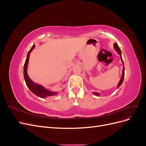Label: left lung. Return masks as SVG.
Returning a JSON list of instances; mask_svg holds the SVG:
<instances>
[{
  "label": "left lung",
  "instance_id": "obj_1",
  "mask_svg": "<svg viewBox=\"0 0 146 146\" xmlns=\"http://www.w3.org/2000/svg\"><path fill=\"white\" fill-rule=\"evenodd\" d=\"M114 49H115V50L117 52V54L120 55V57H121V61H122V63H123V69H122V77L120 79V81H119L118 85L117 86V88H119V87L120 86L122 83L123 82V78H124V71H125V69H124V64H123V60L122 58V54H121V49L120 48H119V47L118 46V45L117 44V43H114ZM93 94H94L95 96H99L100 94L99 93H98V92H93V93H92Z\"/></svg>",
  "mask_w": 146,
  "mask_h": 146
}]
</instances>
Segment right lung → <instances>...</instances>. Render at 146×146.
I'll return each mask as SVG.
<instances>
[{
    "instance_id": "add662e5",
    "label": "right lung",
    "mask_w": 146,
    "mask_h": 146,
    "mask_svg": "<svg viewBox=\"0 0 146 146\" xmlns=\"http://www.w3.org/2000/svg\"><path fill=\"white\" fill-rule=\"evenodd\" d=\"M35 47V46L33 45L32 48H31L30 50L29 51L27 55V58H26V60L24 64V79H25L26 85H27V86L28 87L29 89L32 91L33 94H35V95L39 97V98H46L47 97H48V96H56L57 95L56 92H53V91H50L47 90L42 85H39L38 83L33 82L28 76L27 68H28L30 54Z\"/></svg>"
}]
</instances>
